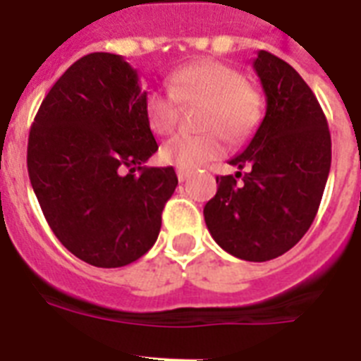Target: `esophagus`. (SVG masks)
I'll return each instance as SVG.
<instances>
[{"mask_svg":"<svg viewBox=\"0 0 361 361\" xmlns=\"http://www.w3.org/2000/svg\"><path fill=\"white\" fill-rule=\"evenodd\" d=\"M176 174H178V180L185 181L187 178L190 176V171H189V169H178V171H176Z\"/></svg>","mask_w":361,"mask_h":361,"instance_id":"obj_1","label":"esophagus"}]
</instances>
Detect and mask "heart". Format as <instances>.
Returning <instances> with one entry per match:
<instances>
[{
	"mask_svg": "<svg viewBox=\"0 0 361 361\" xmlns=\"http://www.w3.org/2000/svg\"><path fill=\"white\" fill-rule=\"evenodd\" d=\"M204 106L200 126L205 134L176 135L161 148V159L180 169H195L222 156L224 137L244 143L264 117L262 95L246 82L244 73L220 60H198L183 66L169 80V92H152L145 102L147 123L165 135L180 124L181 106Z\"/></svg>",
	"mask_w": 361,
	"mask_h": 361,
	"instance_id": "heart-1",
	"label": "heart"
}]
</instances>
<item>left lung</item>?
Returning a JSON list of instances; mask_svg holds the SVG:
<instances>
[{
  "instance_id": "1",
  "label": "left lung",
  "mask_w": 361,
  "mask_h": 361,
  "mask_svg": "<svg viewBox=\"0 0 361 361\" xmlns=\"http://www.w3.org/2000/svg\"><path fill=\"white\" fill-rule=\"evenodd\" d=\"M253 69L266 95L264 119L246 150L229 161L244 172L216 176L218 190L204 216L222 250L264 262L292 250L314 222L332 143L316 95L290 63L259 51Z\"/></svg>"
}]
</instances>
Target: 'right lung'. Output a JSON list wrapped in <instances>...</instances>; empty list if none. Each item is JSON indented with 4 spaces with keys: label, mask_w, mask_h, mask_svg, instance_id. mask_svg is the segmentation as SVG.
I'll return each mask as SVG.
<instances>
[{
    "label": "right lung",
    "mask_w": 361,
    "mask_h": 361,
    "mask_svg": "<svg viewBox=\"0 0 361 361\" xmlns=\"http://www.w3.org/2000/svg\"><path fill=\"white\" fill-rule=\"evenodd\" d=\"M145 102L123 56L86 54L54 82L29 132L27 171L45 220L97 268L126 266L154 246L178 185L172 166H143L157 150Z\"/></svg>",
    "instance_id": "1"
}]
</instances>
